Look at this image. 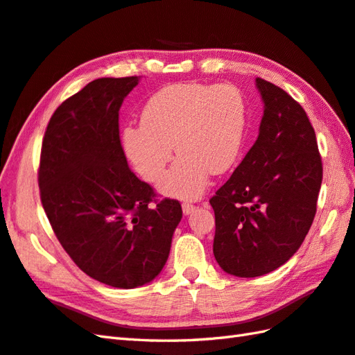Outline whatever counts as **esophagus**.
Instances as JSON below:
<instances>
[{
  "label": "esophagus",
  "mask_w": 355,
  "mask_h": 355,
  "mask_svg": "<svg viewBox=\"0 0 355 355\" xmlns=\"http://www.w3.org/2000/svg\"><path fill=\"white\" fill-rule=\"evenodd\" d=\"M195 209H197V207L191 205V202H183V214L184 215H191Z\"/></svg>",
  "instance_id": "obj_1"
}]
</instances>
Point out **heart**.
I'll return each mask as SVG.
<instances>
[{
  "label": "heart",
  "instance_id": "1",
  "mask_svg": "<svg viewBox=\"0 0 355 355\" xmlns=\"http://www.w3.org/2000/svg\"><path fill=\"white\" fill-rule=\"evenodd\" d=\"M245 107L236 88L175 84L155 93L141 112V125L123 131V148L146 182L160 180L175 146L180 157L160 191L169 197L197 198L210 173L227 172L239 155Z\"/></svg>",
  "mask_w": 355,
  "mask_h": 355
}]
</instances>
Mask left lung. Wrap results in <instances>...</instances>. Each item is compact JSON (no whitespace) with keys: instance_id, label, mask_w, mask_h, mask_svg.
<instances>
[{"instance_id":"8db88e82","label":"left lung","mask_w":355,"mask_h":355,"mask_svg":"<svg viewBox=\"0 0 355 355\" xmlns=\"http://www.w3.org/2000/svg\"><path fill=\"white\" fill-rule=\"evenodd\" d=\"M263 116L244 160L210 198L214 254L225 273L267 275L299 250L322 184V158L305 110L271 82L256 78Z\"/></svg>"}]
</instances>
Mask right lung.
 <instances>
[{"instance_id": "right-lung-1", "label": "right lung", "mask_w": 355, "mask_h": 355, "mask_svg": "<svg viewBox=\"0 0 355 355\" xmlns=\"http://www.w3.org/2000/svg\"><path fill=\"white\" fill-rule=\"evenodd\" d=\"M137 84V76L101 78L59 105L37 171L42 207L64 250L89 277L116 288L160 275L183 216L177 200L157 201L128 166L119 110Z\"/></svg>"}]
</instances>
